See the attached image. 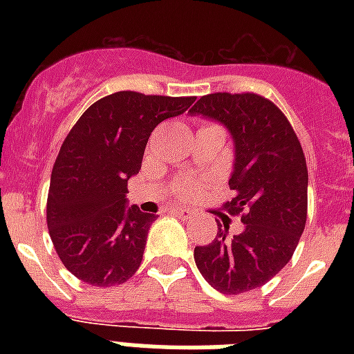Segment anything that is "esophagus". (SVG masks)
I'll return each mask as SVG.
<instances>
[{
    "mask_svg": "<svg viewBox=\"0 0 354 354\" xmlns=\"http://www.w3.org/2000/svg\"><path fill=\"white\" fill-rule=\"evenodd\" d=\"M172 215L178 216V218H182V221H189V218L193 216V213L189 209H180V207H178V209H172Z\"/></svg>",
    "mask_w": 354,
    "mask_h": 354,
    "instance_id": "1",
    "label": "esophagus"
}]
</instances>
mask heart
I'll return each mask as SVG.
<instances>
[{
    "label": "heart",
    "mask_w": 354,
    "mask_h": 354,
    "mask_svg": "<svg viewBox=\"0 0 354 354\" xmlns=\"http://www.w3.org/2000/svg\"><path fill=\"white\" fill-rule=\"evenodd\" d=\"M172 193L178 200H193L200 193V183L189 178H182L172 185Z\"/></svg>",
    "instance_id": "obj_1"
}]
</instances>
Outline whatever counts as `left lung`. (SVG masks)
Masks as SVG:
<instances>
[{"instance_id": "obj_1", "label": "left lung", "mask_w": 354, "mask_h": 354, "mask_svg": "<svg viewBox=\"0 0 354 354\" xmlns=\"http://www.w3.org/2000/svg\"><path fill=\"white\" fill-rule=\"evenodd\" d=\"M191 113L221 121L235 141L233 198L224 204L241 216L244 232L227 236L218 226L215 241L194 248L200 274L222 294H242L268 283L296 252L307 222L308 171L290 121L266 97L209 93Z\"/></svg>"}]
</instances>
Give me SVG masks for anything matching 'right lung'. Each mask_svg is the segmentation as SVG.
<instances>
[{"mask_svg":"<svg viewBox=\"0 0 354 354\" xmlns=\"http://www.w3.org/2000/svg\"><path fill=\"white\" fill-rule=\"evenodd\" d=\"M196 97L118 91L93 102L64 139L47 194V227L66 268L91 286L130 279L156 215L127 207L150 133Z\"/></svg>","mask_w":354,"mask_h":354,"instance_id":"right-lung-1","label":"right lung"}]
</instances>
